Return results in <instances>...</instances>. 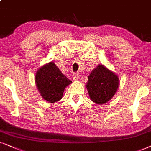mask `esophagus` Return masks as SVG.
<instances>
[{"label":"esophagus","mask_w":151,"mask_h":151,"mask_svg":"<svg viewBox=\"0 0 151 151\" xmlns=\"http://www.w3.org/2000/svg\"><path fill=\"white\" fill-rule=\"evenodd\" d=\"M79 77L77 74L74 73L73 75H72V79H73L74 81H77V80L79 79Z\"/></svg>","instance_id":"1"}]
</instances>
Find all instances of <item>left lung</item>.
<instances>
[{"label":"left lung","mask_w":151,"mask_h":151,"mask_svg":"<svg viewBox=\"0 0 151 151\" xmlns=\"http://www.w3.org/2000/svg\"><path fill=\"white\" fill-rule=\"evenodd\" d=\"M88 78L86 87L90 99L99 105L109 101L119 88V77L102 64L92 70Z\"/></svg>","instance_id":"8db88e82"}]
</instances>
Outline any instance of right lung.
<instances>
[{
	"mask_svg": "<svg viewBox=\"0 0 151 151\" xmlns=\"http://www.w3.org/2000/svg\"><path fill=\"white\" fill-rule=\"evenodd\" d=\"M35 82L42 97L50 103H55L61 99L65 88L72 81L62 74L54 62L50 61L37 70Z\"/></svg>",
	"mask_w": 151,
	"mask_h": 151,
	"instance_id": "add662e5",
	"label": "right lung"
}]
</instances>
